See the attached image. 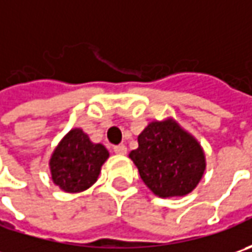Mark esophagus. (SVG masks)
<instances>
[{
  "label": "esophagus",
  "mask_w": 252,
  "mask_h": 252,
  "mask_svg": "<svg viewBox=\"0 0 252 252\" xmlns=\"http://www.w3.org/2000/svg\"><path fill=\"white\" fill-rule=\"evenodd\" d=\"M113 151H115L116 154H119V156H125V154L127 153V147H126L125 144H119V146H115V147H113Z\"/></svg>",
  "instance_id": "esophagus-1"
}]
</instances>
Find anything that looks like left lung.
<instances>
[{"label": "left lung", "mask_w": 252, "mask_h": 252, "mask_svg": "<svg viewBox=\"0 0 252 252\" xmlns=\"http://www.w3.org/2000/svg\"><path fill=\"white\" fill-rule=\"evenodd\" d=\"M129 154L143 182L158 198L185 196L198 187L206 169L200 143L172 118L150 122Z\"/></svg>", "instance_id": "left-lung-1"}]
</instances>
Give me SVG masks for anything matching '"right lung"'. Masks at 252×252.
Segmentation results:
<instances>
[{
	"mask_svg": "<svg viewBox=\"0 0 252 252\" xmlns=\"http://www.w3.org/2000/svg\"><path fill=\"white\" fill-rule=\"evenodd\" d=\"M108 158L109 151L103 144L92 143L81 127H74L59 141L50 156L52 181L64 192H83L96 182Z\"/></svg>",
	"mask_w": 252,
	"mask_h": 252,
	"instance_id": "add662e5",
	"label": "right lung"
}]
</instances>
